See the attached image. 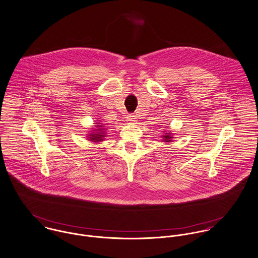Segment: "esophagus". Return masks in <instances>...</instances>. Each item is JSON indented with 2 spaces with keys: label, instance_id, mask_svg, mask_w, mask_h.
<instances>
[{
  "label": "esophagus",
  "instance_id": "esophagus-1",
  "mask_svg": "<svg viewBox=\"0 0 258 258\" xmlns=\"http://www.w3.org/2000/svg\"><path fill=\"white\" fill-rule=\"evenodd\" d=\"M127 121H128V122H136V121H137V117H136V115H127Z\"/></svg>",
  "mask_w": 258,
  "mask_h": 258
}]
</instances>
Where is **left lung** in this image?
Instances as JSON below:
<instances>
[{
	"mask_svg": "<svg viewBox=\"0 0 258 258\" xmlns=\"http://www.w3.org/2000/svg\"><path fill=\"white\" fill-rule=\"evenodd\" d=\"M171 136L172 134H169V133H166L165 135H163V137H162L163 142H164V143H170L172 141V139H173Z\"/></svg>",
	"mask_w": 258,
	"mask_h": 258,
	"instance_id": "1",
	"label": "left lung"
}]
</instances>
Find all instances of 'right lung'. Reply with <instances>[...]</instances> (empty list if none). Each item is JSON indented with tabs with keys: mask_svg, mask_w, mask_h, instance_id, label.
<instances>
[{
	"mask_svg": "<svg viewBox=\"0 0 258 258\" xmlns=\"http://www.w3.org/2000/svg\"><path fill=\"white\" fill-rule=\"evenodd\" d=\"M99 124H100V122H99ZM98 128H95L88 137V140H90V142H94V143H100V142H102V141H104L103 140V138L104 137H106L105 136V132H103V131H105V128H100V127H102L103 125H96Z\"/></svg>",
	"mask_w": 258,
	"mask_h": 258,
	"instance_id": "1",
	"label": "right lung"
}]
</instances>
